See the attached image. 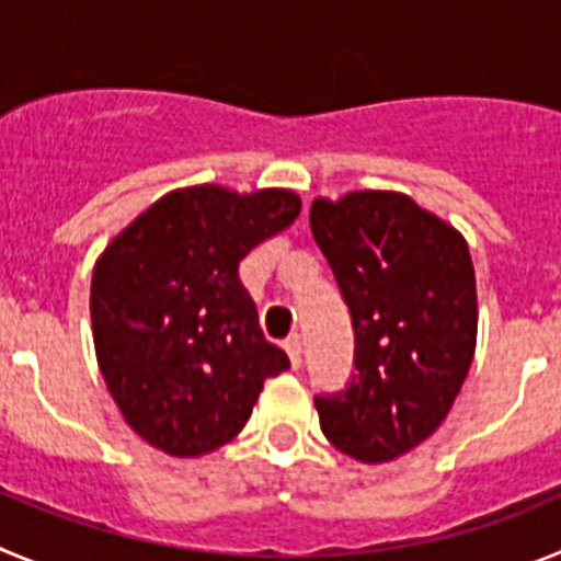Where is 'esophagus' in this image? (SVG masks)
<instances>
[{
    "label": "esophagus",
    "instance_id": "esophagus-1",
    "mask_svg": "<svg viewBox=\"0 0 561 561\" xmlns=\"http://www.w3.org/2000/svg\"><path fill=\"white\" fill-rule=\"evenodd\" d=\"M286 354H289V362H291V368H300V359H304V342H300V336L291 334L289 340H286Z\"/></svg>",
    "mask_w": 561,
    "mask_h": 561
}]
</instances>
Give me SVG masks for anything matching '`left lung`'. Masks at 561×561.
I'll return each instance as SVG.
<instances>
[{
  "mask_svg": "<svg viewBox=\"0 0 561 561\" xmlns=\"http://www.w3.org/2000/svg\"><path fill=\"white\" fill-rule=\"evenodd\" d=\"M309 221L356 334L348 390L314 399L320 427L354 460L388 463L444 424L474 359L469 244L399 191L317 196Z\"/></svg>",
  "mask_w": 561,
  "mask_h": 561,
  "instance_id": "8db88e82",
  "label": "left lung"
}]
</instances>
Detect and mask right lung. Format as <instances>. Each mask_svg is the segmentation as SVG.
Returning <instances> with one entry per match:
<instances>
[{
    "mask_svg": "<svg viewBox=\"0 0 561 561\" xmlns=\"http://www.w3.org/2000/svg\"><path fill=\"white\" fill-rule=\"evenodd\" d=\"M286 187L165 193L98 255L89 291L98 368L128 427L173 458L225 447L289 356L266 342L241 257L300 216Z\"/></svg>",
    "mask_w": 561,
    "mask_h": 561,
    "instance_id": "right-lung-1",
    "label": "right lung"
}]
</instances>
